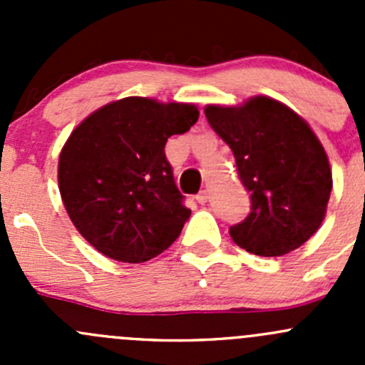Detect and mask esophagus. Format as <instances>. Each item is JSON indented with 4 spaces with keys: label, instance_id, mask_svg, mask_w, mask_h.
Listing matches in <instances>:
<instances>
[{
    "label": "esophagus",
    "instance_id": "obj_1",
    "mask_svg": "<svg viewBox=\"0 0 365 365\" xmlns=\"http://www.w3.org/2000/svg\"><path fill=\"white\" fill-rule=\"evenodd\" d=\"M208 200H210L208 190H201V192L196 196V201H197V203H200V205H205Z\"/></svg>",
    "mask_w": 365,
    "mask_h": 365
}]
</instances>
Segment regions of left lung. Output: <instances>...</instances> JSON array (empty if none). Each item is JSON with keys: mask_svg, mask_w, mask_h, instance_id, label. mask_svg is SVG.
<instances>
[{"mask_svg": "<svg viewBox=\"0 0 365 365\" xmlns=\"http://www.w3.org/2000/svg\"><path fill=\"white\" fill-rule=\"evenodd\" d=\"M205 116L251 192V213L230 227L235 244L264 257L304 245L322 226L332 190L329 157L307 121L270 97L206 106Z\"/></svg>", "mask_w": 365, "mask_h": 365, "instance_id": "obj_1", "label": "left lung"}]
</instances>
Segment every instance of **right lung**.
Returning <instances> with one entry per match:
<instances>
[{"label": "right lung", "mask_w": 365, "mask_h": 365, "mask_svg": "<svg viewBox=\"0 0 365 365\" xmlns=\"http://www.w3.org/2000/svg\"><path fill=\"white\" fill-rule=\"evenodd\" d=\"M197 118L192 104L127 97L91 113L70 134L58 185L70 220L98 252L143 263L180 237L190 210L164 146Z\"/></svg>", "instance_id": "obj_1"}]
</instances>
